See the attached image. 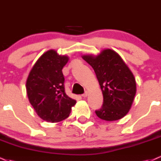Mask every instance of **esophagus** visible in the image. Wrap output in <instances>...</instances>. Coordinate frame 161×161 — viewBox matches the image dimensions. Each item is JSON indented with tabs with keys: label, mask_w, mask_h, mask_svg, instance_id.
I'll list each match as a JSON object with an SVG mask.
<instances>
[{
	"label": "esophagus",
	"mask_w": 161,
	"mask_h": 161,
	"mask_svg": "<svg viewBox=\"0 0 161 161\" xmlns=\"http://www.w3.org/2000/svg\"><path fill=\"white\" fill-rule=\"evenodd\" d=\"M87 96H88V92H86L84 93V94H82V97H86Z\"/></svg>",
	"instance_id": "34e87169"
}]
</instances>
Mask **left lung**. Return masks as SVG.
I'll return each mask as SVG.
<instances>
[{"mask_svg": "<svg viewBox=\"0 0 161 161\" xmlns=\"http://www.w3.org/2000/svg\"><path fill=\"white\" fill-rule=\"evenodd\" d=\"M94 69L102 90L103 103L95 113L105 121L121 119L129 112L136 92V80L120 55L104 49L97 56L83 55Z\"/></svg>", "mask_w": 161, "mask_h": 161, "instance_id": "1", "label": "left lung"}]
</instances>
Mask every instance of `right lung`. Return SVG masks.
Wrapping results in <instances>:
<instances>
[{
	"label": "right lung",
	"mask_w": 161,
	"mask_h": 161,
	"mask_svg": "<svg viewBox=\"0 0 161 161\" xmlns=\"http://www.w3.org/2000/svg\"><path fill=\"white\" fill-rule=\"evenodd\" d=\"M68 59L55 50H49L36 61L27 79L29 101L36 114L49 122L67 119L76 103L65 93L62 69Z\"/></svg>",
	"instance_id": "add662e5"
}]
</instances>
